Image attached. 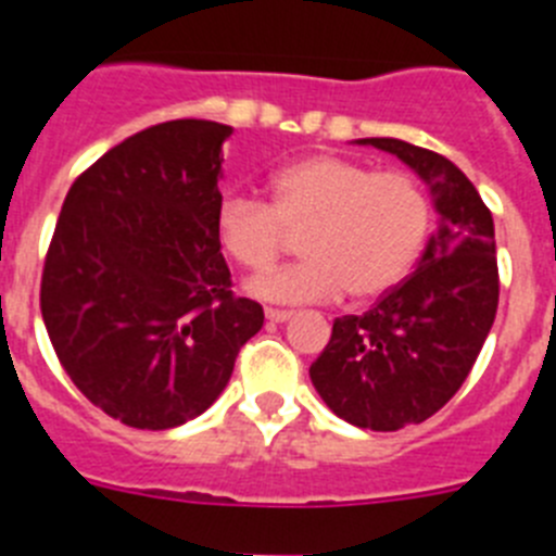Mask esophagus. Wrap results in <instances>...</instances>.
Masks as SVG:
<instances>
[{
  "instance_id": "esophagus-1",
  "label": "esophagus",
  "mask_w": 556,
  "mask_h": 556,
  "mask_svg": "<svg viewBox=\"0 0 556 556\" xmlns=\"http://www.w3.org/2000/svg\"><path fill=\"white\" fill-rule=\"evenodd\" d=\"M267 320L269 323H287L289 317H292V312H289V308H267Z\"/></svg>"
}]
</instances>
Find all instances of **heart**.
<instances>
[{
  "label": "heart",
  "mask_w": 556,
  "mask_h": 556,
  "mask_svg": "<svg viewBox=\"0 0 556 556\" xmlns=\"http://www.w3.org/2000/svg\"><path fill=\"white\" fill-rule=\"evenodd\" d=\"M429 228L431 203L417 178L339 155L283 166L273 203L230 191L217 208L219 244L248 273L273 267L292 233H303V262L250 281V294L269 303L390 292L420 258Z\"/></svg>",
  "instance_id": "b5f03b06"
}]
</instances>
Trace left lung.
<instances>
[{"label":"left lung","instance_id":"obj_1","mask_svg":"<svg viewBox=\"0 0 556 556\" xmlns=\"http://www.w3.org/2000/svg\"><path fill=\"white\" fill-rule=\"evenodd\" d=\"M409 164L434 198V236L412 275L365 314L333 320L312 362L314 390L358 429L424 424L456 395L498 308L493 214L462 169L401 139H362Z\"/></svg>","mask_w":556,"mask_h":556}]
</instances>
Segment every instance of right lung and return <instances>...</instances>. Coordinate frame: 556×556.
<instances>
[{
  "label": "right lung",
  "instance_id": "1",
  "mask_svg": "<svg viewBox=\"0 0 556 556\" xmlns=\"http://www.w3.org/2000/svg\"><path fill=\"white\" fill-rule=\"evenodd\" d=\"M233 127L175 119L97 159L63 200L41 314L77 390L130 429L203 415L262 331L217 239L223 141Z\"/></svg>",
  "mask_w": 556,
  "mask_h": 556
}]
</instances>
